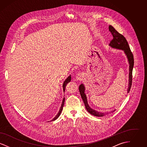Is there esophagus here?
I'll use <instances>...</instances> for the list:
<instances>
[{
    "label": "esophagus",
    "instance_id": "obj_1",
    "mask_svg": "<svg viewBox=\"0 0 147 147\" xmlns=\"http://www.w3.org/2000/svg\"><path fill=\"white\" fill-rule=\"evenodd\" d=\"M83 78V74L82 73H78L76 76L77 80H82Z\"/></svg>",
    "mask_w": 147,
    "mask_h": 147
}]
</instances>
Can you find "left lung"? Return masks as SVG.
I'll return each mask as SVG.
<instances>
[{"label": "left lung", "mask_w": 147, "mask_h": 147, "mask_svg": "<svg viewBox=\"0 0 147 147\" xmlns=\"http://www.w3.org/2000/svg\"><path fill=\"white\" fill-rule=\"evenodd\" d=\"M109 31L111 32L113 37L112 41L109 43V46L114 49L122 50L125 53L126 57L128 60V62L129 64V75H128V88L127 89V93H129L131 89V87L132 85V70H133V66H134V58L132 53L131 51L129 46L128 43L125 37L123 35L119 34V32L112 27L111 25H109ZM79 90L83 100L84 105L85 108L88 112H89L91 115L96 116V117H103L106 116L107 113L105 112H101L96 111L95 110L92 109L89 106L88 99L86 97V95L85 94V88L83 84H80L79 87ZM127 95H126V96ZM115 111H113L112 112Z\"/></svg>", "instance_id": "obj_1"}]
</instances>
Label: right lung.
I'll list each match as a JSON object with an SVG mask.
<instances>
[{
  "label": "right lung",
  "mask_w": 147,
  "mask_h": 147,
  "mask_svg": "<svg viewBox=\"0 0 147 147\" xmlns=\"http://www.w3.org/2000/svg\"><path fill=\"white\" fill-rule=\"evenodd\" d=\"M70 80H71V75L69 76L68 77V78H67L64 81V82H63V85H62V86H63V92L65 91V86H66L67 84H68V83H69L70 82ZM64 101H65V98H64V96L63 101H62V105H61V107H60V109H59V112H58V113L56 115V116H55L53 119H52L51 121H50L51 122L56 120V119H58V118L59 117V116L61 115V113H62V110H63V106H64Z\"/></svg>",
  "instance_id": "add662e5"
}]
</instances>
